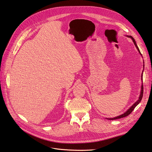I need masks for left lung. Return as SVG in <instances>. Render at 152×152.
I'll use <instances>...</instances> for the list:
<instances>
[{
  "mask_svg": "<svg viewBox=\"0 0 152 152\" xmlns=\"http://www.w3.org/2000/svg\"><path fill=\"white\" fill-rule=\"evenodd\" d=\"M129 37H131V39H132V40H133V42H134V45H136V48H137V49L138 50V51H139V53L141 54V53H140V49H139V48H138V47L137 46V44H136V41H135V40L134 39V38L132 37V36H129ZM141 80H142V79H141ZM142 95H143V86H141V94H140V98H139V99H138V100L137 101V102L135 103H134V104H133L132 107H131V108H129V109H128V110L127 112H126L125 113H124V114H122V115H119V116H118V117H114V118H108L109 120H116V119H118V118H123V117H127V116H128L129 115L133 110H134V109L135 108V107H136V106L138 104L140 103V102L141 101V99H142Z\"/></svg>",
  "mask_w": 152,
  "mask_h": 152,
  "instance_id": "8db88e82",
  "label": "left lung"
}]
</instances>
